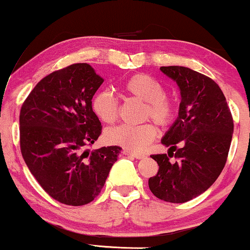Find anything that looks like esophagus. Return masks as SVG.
Here are the masks:
<instances>
[{
  "mask_svg": "<svg viewBox=\"0 0 250 250\" xmlns=\"http://www.w3.org/2000/svg\"><path fill=\"white\" fill-rule=\"evenodd\" d=\"M123 154L127 155V156L135 157V159H143V157H145V155H142V154H135V153H131V151H129V150H123Z\"/></svg>",
  "mask_w": 250,
  "mask_h": 250,
  "instance_id": "obj_1",
  "label": "esophagus"
}]
</instances>
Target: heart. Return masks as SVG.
Segmentation results:
<instances>
[{
	"label": "heart",
	"mask_w": 250,
	"mask_h": 250,
	"mask_svg": "<svg viewBox=\"0 0 250 250\" xmlns=\"http://www.w3.org/2000/svg\"><path fill=\"white\" fill-rule=\"evenodd\" d=\"M125 94L145 102L143 120L151 119L161 127L170 125L177 113L176 102L165 93L162 83L149 74L137 73L128 77L121 85ZM94 114L104 123H114L119 117V101L107 89L97 91L91 100ZM157 129L153 123L139 125H121L105 131L104 137L110 145L120 146L125 150L140 153L154 141Z\"/></svg>",
	"instance_id": "heart-1"
}]
</instances>
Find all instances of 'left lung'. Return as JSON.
Returning <instances> with one entry per match:
<instances>
[{"label": "left lung", "instance_id": "obj_1", "mask_svg": "<svg viewBox=\"0 0 250 250\" xmlns=\"http://www.w3.org/2000/svg\"><path fill=\"white\" fill-rule=\"evenodd\" d=\"M177 83L179 117L162 143L168 154L151 155L159 171L148 181L157 199L183 203L205 193L225 168L234 131L226 97L216 82L179 65L160 68ZM170 157H175L171 163Z\"/></svg>", "mask_w": 250, "mask_h": 250}]
</instances>
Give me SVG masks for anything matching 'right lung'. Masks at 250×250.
Instances as JSON below:
<instances>
[{"label":"right lung","mask_w":250,"mask_h":250,"mask_svg":"<svg viewBox=\"0 0 250 250\" xmlns=\"http://www.w3.org/2000/svg\"><path fill=\"white\" fill-rule=\"evenodd\" d=\"M103 81L90 64L74 63L43 77L20 111L25 165L43 190L64 205L95 199L122 150L89 149L102 133L91 99Z\"/></svg>","instance_id":"right-lung-1"}]
</instances>
